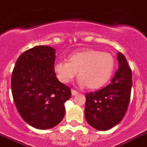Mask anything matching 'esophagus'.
Listing matches in <instances>:
<instances>
[{"label":"esophagus","mask_w":147,"mask_h":147,"mask_svg":"<svg viewBox=\"0 0 147 147\" xmlns=\"http://www.w3.org/2000/svg\"><path fill=\"white\" fill-rule=\"evenodd\" d=\"M71 95H72V96H75V95L78 94V92L77 90H74V89H71Z\"/></svg>","instance_id":"34e87169"}]
</instances>
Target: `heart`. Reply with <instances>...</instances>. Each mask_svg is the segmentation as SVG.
Masks as SVG:
<instances>
[{
  "label": "heart",
  "instance_id": "1",
  "mask_svg": "<svg viewBox=\"0 0 147 147\" xmlns=\"http://www.w3.org/2000/svg\"><path fill=\"white\" fill-rule=\"evenodd\" d=\"M114 68L115 59L111 53L88 49L71 53L67 62H57L53 69L63 83L71 82L78 71L80 84L89 89H98L109 80Z\"/></svg>",
  "mask_w": 147,
  "mask_h": 147
}]
</instances>
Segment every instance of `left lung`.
I'll return each instance as SVG.
<instances>
[{"mask_svg":"<svg viewBox=\"0 0 147 147\" xmlns=\"http://www.w3.org/2000/svg\"><path fill=\"white\" fill-rule=\"evenodd\" d=\"M119 69L110 84L86 94L84 115L88 123L99 131H107L120 122L127 112L131 98L132 72L127 59L118 53Z\"/></svg>","mask_w":147,"mask_h":147,"instance_id":"obj_1","label":"left lung"}]
</instances>
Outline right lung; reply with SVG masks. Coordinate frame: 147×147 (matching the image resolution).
Instances as JSON below:
<instances>
[{"label": "right lung", "mask_w": 147, "mask_h": 147, "mask_svg": "<svg viewBox=\"0 0 147 147\" xmlns=\"http://www.w3.org/2000/svg\"><path fill=\"white\" fill-rule=\"evenodd\" d=\"M55 49L36 46L20 55L12 72L11 90L16 107L26 123L49 129L65 115L64 103L71 89L56 77Z\"/></svg>", "instance_id": "obj_1"}]
</instances>
